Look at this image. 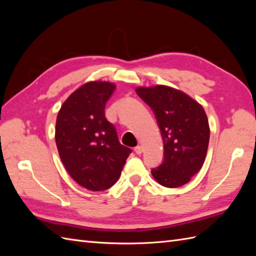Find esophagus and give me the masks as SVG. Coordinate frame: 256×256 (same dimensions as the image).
I'll return each instance as SVG.
<instances>
[{
  "instance_id": "1",
  "label": "esophagus",
  "mask_w": 256,
  "mask_h": 256,
  "mask_svg": "<svg viewBox=\"0 0 256 256\" xmlns=\"http://www.w3.org/2000/svg\"><path fill=\"white\" fill-rule=\"evenodd\" d=\"M134 150H135V153H136L138 155H140V154H142V152H143V148L142 146H140V145H138L136 148H134Z\"/></svg>"
}]
</instances>
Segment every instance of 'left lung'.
Instances as JSON below:
<instances>
[{
    "instance_id": "8db88e82",
    "label": "left lung",
    "mask_w": 256,
    "mask_h": 256,
    "mask_svg": "<svg viewBox=\"0 0 256 256\" xmlns=\"http://www.w3.org/2000/svg\"><path fill=\"white\" fill-rule=\"evenodd\" d=\"M136 94L153 110L164 143V160L152 175L162 186L180 187L201 170L208 150L210 128L204 108L167 86H138Z\"/></svg>"
}]
</instances>
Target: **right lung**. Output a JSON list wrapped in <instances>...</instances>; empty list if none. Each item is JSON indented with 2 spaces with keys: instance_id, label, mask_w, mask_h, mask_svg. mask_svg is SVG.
<instances>
[{
  "instance_id": "right-lung-1",
  "label": "right lung",
  "mask_w": 256,
  "mask_h": 256,
  "mask_svg": "<svg viewBox=\"0 0 256 256\" xmlns=\"http://www.w3.org/2000/svg\"><path fill=\"white\" fill-rule=\"evenodd\" d=\"M114 89L108 81L86 82L68 96L57 116L55 138L62 164L76 182L92 192L113 186L132 153L106 118Z\"/></svg>"
}]
</instances>
